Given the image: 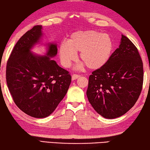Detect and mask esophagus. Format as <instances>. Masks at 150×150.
I'll list each match as a JSON object with an SVG mask.
<instances>
[{
	"label": "esophagus",
	"instance_id": "1",
	"mask_svg": "<svg viewBox=\"0 0 150 150\" xmlns=\"http://www.w3.org/2000/svg\"><path fill=\"white\" fill-rule=\"evenodd\" d=\"M80 77L79 75H77V74H73L72 75V80H75L78 79L79 77Z\"/></svg>",
	"mask_w": 150,
	"mask_h": 150
}]
</instances>
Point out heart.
I'll return each mask as SVG.
<instances>
[{
    "label": "heart",
    "instance_id": "obj_1",
    "mask_svg": "<svg viewBox=\"0 0 150 150\" xmlns=\"http://www.w3.org/2000/svg\"><path fill=\"white\" fill-rule=\"evenodd\" d=\"M113 47L112 40L107 34L96 30L78 31L71 34L67 42L61 43L59 55L63 67H69L75 59V54L79 53L81 62L88 69L96 70L107 63Z\"/></svg>",
    "mask_w": 150,
    "mask_h": 150
}]
</instances>
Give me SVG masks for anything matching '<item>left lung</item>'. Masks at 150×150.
Wrapping results in <instances>:
<instances>
[{
  "label": "left lung",
  "mask_w": 150,
  "mask_h": 150,
  "mask_svg": "<svg viewBox=\"0 0 150 150\" xmlns=\"http://www.w3.org/2000/svg\"><path fill=\"white\" fill-rule=\"evenodd\" d=\"M144 81L138 50L125 35L107 63L88 78V100L96 112L112 119L126 113L138 100Z\"/></svg>",
  "instance_id": "1"
}]
</instances>
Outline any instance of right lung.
<instances>
[{"label": "right lung", "instance_id": "add662e5", "mask_svg": "<svg viewBox=\"0 0 150 150\" xmlns=\"http://www.w3.org/2000/svg\"><path fill=\"white\" fill-rule=\"evenodd\" d=\"M42 26H35L14 45L6 64V79L14 102L20 110L34 118L50 116L64 98L71 77L52 57L57 45L48 44L46 55L33 54L40 42Z\"/></svg>", "mask_w": 150, "mask_h": 150}]
</instances>
